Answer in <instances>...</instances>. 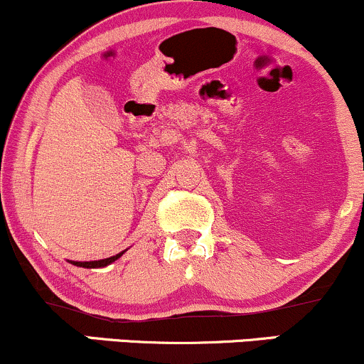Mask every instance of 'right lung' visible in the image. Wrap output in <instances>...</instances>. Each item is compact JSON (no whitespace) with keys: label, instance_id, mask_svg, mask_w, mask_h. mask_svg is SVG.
I'll list each match as a JSON object with an SVG mask.
<instances>
[{"label":"right lung","instance_id":"obj_1","mask_svg":"<svg viewBox=\"0 0 364 364\" xmlns=\"http://www.w3.org/2000/svg\"><path fill=\"white\" fill-rule=\"evenodd\" d=\"M127 252V250H124ZM124 252H121L118 255H114V257H109V258H102V260H92V262H73V260H68L72 265H77V267H83V269H101V267H107L111 265L112 262H116L118 258L123 255Z\"/></svg>","mask_w":364,"mask_h":364}]
</instances>
